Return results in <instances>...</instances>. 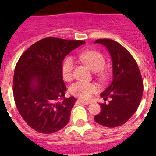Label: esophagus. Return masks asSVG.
<instances>
[{
	"instance_id": "34e87169",
	"label": "esophagus",
	"mask_w": 156,
	"mask_h": 156,
	"mask_svg": "<svg viewBox=\"0 0 156 156\" xmlns=\"http://www.w3.org/2000/svg\"><path fill=\"white\" fill-rule=\"evenodd\" d=\"M78 101L81 104H83V105H89L90 104V101H83V100H80V99H78Z\"/></svg>"
}]
</instances>
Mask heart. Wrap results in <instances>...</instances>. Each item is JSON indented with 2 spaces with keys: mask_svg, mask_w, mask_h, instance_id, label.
<instances>
[{
  "mask_svg": "<svg viewBox=\"0 0 156 156\" xmlns=\"http://www.w3.org/2000/svg\"><path fill=\"white\" fill-rule=\"evenodd\" d=\"M81 61L83 62L94 72L100 71L104 67L105 60L104 56L95 51H86L78 55ZM74 60L72 57L65 59L62 66V73L65 80L69 81L73 75ZM97 85L93 83H87L83 81H77L70 86L69 91L72 94L82 99H89L92 94L98 91Z\"/></svg>",
  "mask_w": 156,
  "mask_h": 156,
  "instance_id": "1",
  "label": "heart"
}]
</instances>
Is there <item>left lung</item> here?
I'll return each instance as SVG.
<instances>
[{"label":"left lung","instance_id":"obj_1","mask_svg":"<svg viewBox=\"0 0 156 156\" xmlns=\"http://www.w3.org/2000/svg\"><path fill=\"white\" fill-rule=\"evenodd\" d=\"M95 44L104 45L112 62V80L101 96L108 104H100V113L94 120L104 126L124 124L137 111L143 94V81L138 66L124 47L110 39H98Z\"/></svg>","mask_w":156,"mask_h":156}]
</instances>
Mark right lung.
Masks as SVG:
<instances>
[{"label": "right lung", "mask_w": 156, "mask_h": 156, "mask_svg": "<svg viewBox=\"0 0 156 156\" xmlns=\"http://www.w3.org/2000/svg\"><path fill=\"white\" fill-rule=\"evenodd\" d=\"M84 43L47 37L31 45L19 59L14 99L23 119L36 131L53 133L69 121L76 99L65 98L62 66L65 57Z\"/></svg>", "instance_id": "add662e5"}]
</instances>
